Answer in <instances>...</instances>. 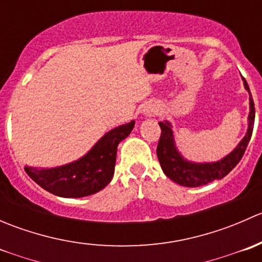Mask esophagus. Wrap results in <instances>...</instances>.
I'll use <instances>...</instances> for the list:
<instances>
[{
  "mask_svg": "<svg viewBox=\"0 0 262 262\" xmlns=\"http://www.w3.org/2000/svg\"><path fill=\"white\" fill-rule=\"evenodd\" d=\"M144 112H146L147 114L153 115V114H156V113H157V109H156V107H147V109L144 110Z\"/></svg>",
  "mask_w": 262,
  "mask_h": 262,
  "instance_id": "esophagus-1",
  "label": "esophagus"
}]
</instances>
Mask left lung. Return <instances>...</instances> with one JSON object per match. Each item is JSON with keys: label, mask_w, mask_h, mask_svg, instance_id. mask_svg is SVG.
Masks as SVG:
<instances>
[{"label": "left lung", "mask_w": 262, "mask_h": 262, "mask_svg": "<svg viewBox=\"0 0 262 262\" xmlns=\"http://www.w3.org/2000/svg\"><path fill=\"white\" fill-rule=\"evenodd\" d=\"M245 87L248 92V84L246 80ZM255 123V104H253L252 95L250 92V115H248V130L245 138L234 150H232L223 160L214 163H191L181 157L178 152L173 142L172 129L167 121H160L161 137L157 146V157L161 163L163 172L167 178L175 181L176 184L187 187H196L202 185L209 184L214 180H221L228 175L237 166V163L244 157L246 148L248 146Z\"/></svg>", "instance_id": "left-lung-1"}]
</instances>
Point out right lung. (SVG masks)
<instances>
[{"instance_id":"right-lung-1","label":"right lung","mask_w":262,"mask_h":262,"mask_svg":"<svg viewBox=\"0 0 262 262\" xmlns=\"http://www.w3.org/2000/svg\"><path fill=\"white\" fill-rule=\"evenodd\" d=\"M134 121L105 134L84 157L55 168L25 167L39 186L62 198H81L104 189L115 170L118 144L130 134Z\"/></svg>"}]
</instances>
